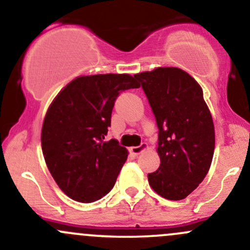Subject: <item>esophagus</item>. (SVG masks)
Masks as SVG:
<instances>
[{"instance_id":"34e87169","label":"esophagus","mask_w":250,"mask_h":250,"mask_svg":"<svg viewBox=\"0 0 250 250\" xmlns=\"http://www.w3.org/2000/svg\"><path fill=\"white\" fill-rule=\"evenodd\" d=\"M146 148H147V144L143 143V144H141L140 146H134V147H130L129 151H130V153H133V154H134V156H138V154H140L141 152L145 151Z\"/></svg>"}]
</instances>
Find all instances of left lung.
Wrapping results in <instances>:
<instances>
[{"mask_svg": "<svg viewBox=\"0 0 250 250\" xmlns=\"http://www.w3.org/2000/svg\"><path fill=\"white\" fill-rule=\"evenodd\" d=\"M145 92L158 127V170L152 189L167 200L187 198L204 181L214 152V125L202 88L180 68L134 75Z\"/></svg>", "mask_w": 250, "mask_h": 250, "instance_id": "1", "label": "left lung"}]
</instances>
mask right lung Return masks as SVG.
<instances>
[{
	"label": "right lung",
	"instance_id": "right-lung-1",
	"mask_svg": "<svg viewBox=\"0 0 250 250\" xmlns=\"http://www.w3.org/2000/svg\"><path fill=\"white\" fill-rule=\"evenodd\" d=\"M129 74L79 77L57 94L42 128V149L51 176L70 199L93 202L106 195L127 160L128 151L111 139L115 101L138 88Z\"/></svg>",
	"mask_w": 250,
	"mask_h": 250
}]
</instances>
